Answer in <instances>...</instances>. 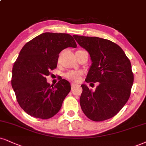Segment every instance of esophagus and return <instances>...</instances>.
Returning a JSON list of instances; mask_svg holds the SVG:
<instances>
[{
  "mask_svg": "<svg viewBox=\"0 0 146 146\" xmlns=\"http://www.w3.org/2000/svg\"><path fill=\"white\" fill-rule=\"evenodd\" d=\"M76 85V84H75V83H71V87H72V89H73V88L75 87V86Z\"/></svg>",
  "mask_w": 146,
  "mask_h": 146,
  "instance_id": "obj_1",
  "label": "esophagus"
}]
</instances>
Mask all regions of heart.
<instances>
[{"mask_svg":"<svg viewBox=\"0 0 146 146\" xmlns=\"http://www.w3.org/2000/svg\"><path fill=\"white\" fill-rule=\"evenodd\" d=\"M66 78L73 82H78L81 78V73L78 71H69L65 74Z\"/></svg>","mask_w":146,"mask_h":146,"instance_id":"heart-1","label":"heart"}]
</instances>
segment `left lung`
I'll return each instance as SVG.
<instances>
[{
    "label": "left lung",
    "mask_w": 146,
    "mask_h": 146,
    "mask_svg": "<svg viewBox=\"0 0 146 146\" xmlns=\"http://www.w3.org/2000/svg\"><path fill=\"white\" fill-rule=\"evenodd\" d=\"M73 36L89 52L92 62L85 81L99 82L95 91L86 84L81 85L82 110L93 121L112 118L130 97L134 80L130 60L123 50L110 40L99 37Z\"/></svg>",
    "instance_id": "8db88e82"
}]
</instances>
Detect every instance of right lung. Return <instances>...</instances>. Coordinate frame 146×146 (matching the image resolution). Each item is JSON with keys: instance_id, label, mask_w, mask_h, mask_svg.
<instances>
[{"instance_id": "right-lung-1", "label": "right lung", "mask_w": 146, "mask_h": 146, "mask_svg": "<svg viewBox=\"0 0 146 146\" xmlns=\"http://www.w3.org/2000/svg\"><path fill=\"white\" fill-rule=\"evenodd\" d=\"M76 46L68 34L45 32L23 46L13 67L11 85L18 104L27 114L48 119L59 111L71 86L62 78L51 85L46 76L57 68L59 53Z\"/></svg>"}]
</instances>
